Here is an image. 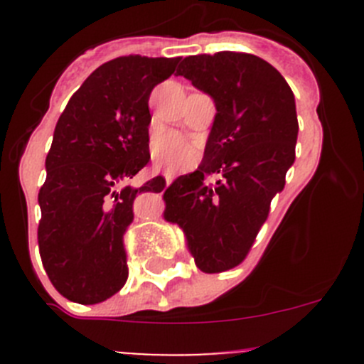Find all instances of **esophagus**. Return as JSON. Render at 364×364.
<instances>
[{
	"instance_id": "obj_1",
	"label": "esophagus",
	"mask_w": 364,
	"mask_h": 364,
	"mask_svg": "<svg viewBox=\"0 0 364 364\" xmlns=\"http://www.w3.org/2000/svg\"><path fill=\"white\" fill-rule=\"evenodd\" d=\"M164 178H165V183H167V185L172 181V174H167V172L164 174Z\"/></svg>"
}]
</instances>
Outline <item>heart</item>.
I'll return each instance as SVG.
<instances>
[{
  "instance_id": "heart-1",
  "label": "heart",
  "mask_w": 364,
  "mask_h": 364,
  "mask_svg": "<svg viewBox=\"0 0 364 364\" xmlns=\"http://www.w3.org/2000/svg\"><path fill=\"white\" fill-rule=\"evenodd\" d=\"M199 155V148L196 142L186 141L178 134H165L156 139L153 146V160L160 168H167L171 172L183 171L190 167Z\"/></svg>"
}]
</instances>
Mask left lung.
Instances as JSON below:
<instances>
[{
    "label": "left lung",
    "mask_w": 364,
    "mask_h": 364,
    "mask_svg": "<svg viewBox=\"0 0 364 364\" xmlns=\"http://www.w3.org/2000/svg\"><path fill=\"white\" fill-rule=\"evenodd\" d=\"M176 75L209 95L216 114L203 164L165 188L164 218L181 227L200 271L222 273L250 252L294 164V93L267 61L230 50L185 58Z\"/></svg>",
    "instance_id": "left-lung-1"
}]
</instances>
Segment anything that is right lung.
<instances>
[{
	"mask_svg": "<svg viewBox=\"0 0 364 364\" xmlns=\"http://www.w3.org/2000/svg\"><path fill=\"white\" fill-rule=\"evenodd\" d=\"M181 58L121 56L98 67L73 93L54 128L38 193V247L61 296L97 304L128 278L123 234L142 192L165 188L161 176L134 188L149 161L148 100Z\"/></svg>",
	"mask_w": 364,
	"mask_h": 364,
	"instance_id": "1",
	"label": "right lung"
}]
</instances>
